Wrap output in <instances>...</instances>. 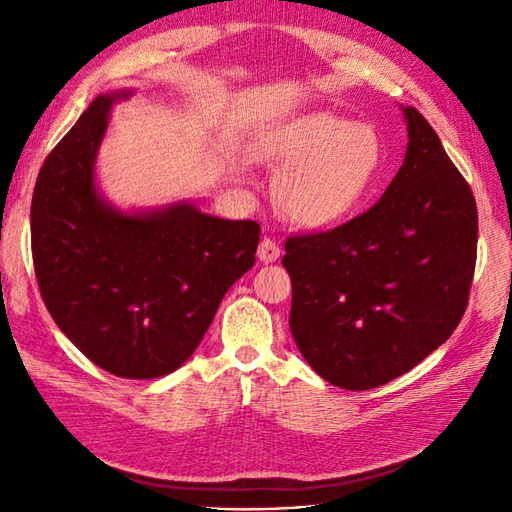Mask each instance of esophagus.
Here are the masks:
<instances>
[{"label":"esophagus","mask_w":512,"mask_h":512,"mask_svg":"<svg viewBox=\"0 0 512 512\" xmlns=\"http://www.w3.org/2000/svg\"><path fill=\"white\" fill-rule=\"evenodd\" d=\"M281 255V246L275 242L273 237H264L262 242H259V248H257V257L262 259V262H275V259H279Z\"/></svg>","instance_id":"obj_1"}]
</instances>
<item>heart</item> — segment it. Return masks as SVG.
<instances>
[{
	"mask_svg": "<svg viewBox=\"0 0 512 512\" xmlns=\"http://www.w3.org/2000/svg\"><path fill=\"white\" fill-rule=\"evenodd\" d=\"M279 158L288 169L277 187L281 211L303 226H328L363 200L385 147L372 125L319 112L290 129Z\"/></svg>",
	"mask_w": 512,
	"mask_h": 512,
	"instance_id": "b5f03b06",
	"label": "heart"
}]
</instances>
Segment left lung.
I'll return each mask as SVG.
<instances>
[{
    "label": "left lung",
    "mask_w": 512,
    "mask_h": 512,
    "mask_svg": "<svg viewBox=\"0 0 512 512\" xmlns=\"http://www.w3.org/2000/svg\"><path fill=\"white\" fill-rule=\"evenodd\" d=\"M407 156L374 206L328 231L290 235V332L328 383L365 391L416 367L469 306L477 204L416 107Z\"/></svg>",
    "instance_id": "1"
}]
</instances>
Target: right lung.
Segmentation results:
<instances>
[{
    "label": "right lung",
    "mask_w": 512,
    "mask_h": 512,
    "mask_svg": "<svg viewBox=\"0 0 512 512\" xmlns=\"http://www.w3.org/2000/svg\"><path fill=\"white\" fill-rule=\"evenodd\" d=\"M123 96H96L43 160L30 206L32 264L50 317L94 365L158 378L187 361L226 290L253 268L259 224L184 202L145 215L105 204L94 158Z\"/></svg>",
    "instance_id": "add662e5"
}]
</instances>
